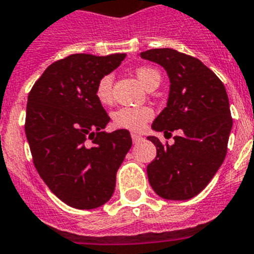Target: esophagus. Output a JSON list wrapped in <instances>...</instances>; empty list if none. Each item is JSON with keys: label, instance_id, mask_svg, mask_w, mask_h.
Returning <instances> with one entry per match:
<instances>
[{"label": "esophagus", "instance_id": "1", "mask_svg": "<svg viewBox=\"0 0 254 254\" xmlns=\"http://www.w3.org/2000/svg\"><path fill=\"white\" fill-rule=\"evenodd\" d=\"M131 137H132V141H133V143H138L141 140H142V136H140V134L137 133H131Z\"/></svg>", "mask_w": 254, "mask_h": 254}]
</instances>
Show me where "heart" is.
I'll return each mask as SVG.
<instances>
[{
	"mask_svg": "<svg viewBox=\"0 0 254 254\" xmlns=\"http://www.w3.org/2000/svg\"><path fill=\"white\" fill-rule=\"evenodd\" d=\"M138 80L146 87L160 81V73L151 67H138L136 69ZM113 76L104 75L95 86V95L102 104H108L113 98ZM154 117V111L150 107H122L112 114L113 125L118 128L141 132L145 129L146 123Z\"/></svg>",
	"mask_w": 254,
	"mask_h": 254,
	"instance_id": "obj_1",
	"label": "heart"
}]
</instances>
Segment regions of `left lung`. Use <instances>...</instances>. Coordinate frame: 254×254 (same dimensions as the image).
I'll list each match as a JSON object with an SVG mask.
<instances>
[{
    "mask_svg": "<svg viewBox=\"0 0 254 254\" xmlns=\"http://www.w3.org/2000/svg\"><path fill=\"white\" fill-rule=\"evenodd\" d=\"M140 56L164 67L170 80L167 107L152 129L170 136L179 132L173 145L147 137L156 146V158L147 165L150 186L165 199H190L208 185L225 159L233 126L225 86L201 61L176 49H149Z\"/></svg>",
    "mask_w": 254,
    "mask_h": 254,
    "instance_id": "8db88e82",
    "label": "left lung"
}]
</instances>
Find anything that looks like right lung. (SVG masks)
I'll use <instances>...</instances> for the list:
<instances>
[{
  "instance_id": "obj_1",
  "label": "right lung",
  "mask_w": 254,
  "mask_h": 254,
  "mask_svg": "<svg viewBox=\"0 0 254 254\" xmlns=\"http://www.w3.org/2000/svg\"><path fill=\"white\" fill-rule=\"evenodd\" d=\"M126 58L77 53L47 67L28 96L25 133L40 178L64 203L80 210L104 205L132 146L127 129L107 133L111 121L95 86Z\"/></svg>"
}]
</instances>
